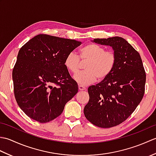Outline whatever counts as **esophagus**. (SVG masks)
I'll list each match as a JSON object with an SVG mask.
<instances>
[{"label": "esophagus", "instance_id": "obj_1", "mask_svg": "<svg viewBox=\"0 0 156 156\" xmlns=\"http://www.w3.org/2000/svg\"><path fill=\"white\" fill-rule=\"evenodd\" d=\"M78 89H79V90L82 91V90H86V88L84 87H82V86L79 85L78 86Z\"/></svg>", "mask_w": 156, "mask_h": 156}]
</instances>
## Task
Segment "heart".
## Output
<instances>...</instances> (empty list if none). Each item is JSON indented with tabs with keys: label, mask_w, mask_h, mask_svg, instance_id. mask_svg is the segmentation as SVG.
Segmentation results:
<instances>
[{
	"label": "heart",
	"mask_w": 156,
	"mask_h": 156,
	"mask_svg": "<svg viewBox=\"0 0 156 156\" xmlns=\"http://www.w3.org/2000/svg\"><path fill=\"white\" fill-rule=\"evenodd\" d=\"M80 59L88 61L86 71L76 74L73 78L82 87H86L97 80H103L111 74L117 62V56L112 51H105L102 46L96 44H88L79 51L78 56L71 52L64 59V66L69 72H77L80 68Z\"/></svg>",
	"instance_id": "b5f03b06"
}]
</instances>
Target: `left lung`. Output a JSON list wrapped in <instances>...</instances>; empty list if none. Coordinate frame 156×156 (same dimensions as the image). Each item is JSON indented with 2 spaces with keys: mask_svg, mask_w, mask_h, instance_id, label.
<instances>
[{
  "mask_svg": "<svg viewBox=\"0 0 156 156\" xmlns=\"http://www.w3.org/2000/svg\"><path fill=\"white\" fill-rule=\"evenodd\" d=\"M92 41L111 46L117 62L107 78L88 88L89 101L84 113L93 125L110 128L125 121L140 103L146 75L140 54L125 39L112 37Z\"/></svg>",
  "mask_w": 156,
  "mask_h": 156,
  "instance_id": "left-lung-1",
  "label": "left lung"
}]
</instances>
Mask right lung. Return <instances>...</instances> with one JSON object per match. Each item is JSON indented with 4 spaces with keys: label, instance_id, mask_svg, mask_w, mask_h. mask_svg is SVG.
Instances as JSON below:
<instances>
[{
    "label": "right lung",
    "instance_id": "obj_1",
    "mask_svg": "<svg viewBox=\"0 0 156 156\" xmlns=\"http://www.w3.org/2000/svg\"><path fill=\"white\" fill-rule=\"evenodd\" d=\"M81 44L40 34L20 49L12 70L14 94L29 117L41 123L54 120L77 93L78 84L66 68L64 59Z\"/></svg>",
    "mask_w": 156,
    "mask_h": 156
}]
</instances>
